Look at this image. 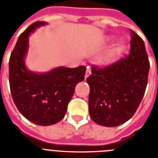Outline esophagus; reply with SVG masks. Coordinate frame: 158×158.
Returning a JSON list of instances; mask_svg holds the SVG:
<instances>
[{
    "label": "esophagus",
    "mask_w": 158,
    "mask_h": 158,
    "mask_svg": "<svg viewBox=\"0 0 158 158\" xmlns=\"http://www.w3.org/2000/svg\"><path fill=\"white\" fill-rule=\"evenodd\" d=\"M91 75V69L89 68V66L87 67V70H86V73H85V78H88L89 75Z\"/></svg>",
    "instance_id": "1"
}]
</instances>
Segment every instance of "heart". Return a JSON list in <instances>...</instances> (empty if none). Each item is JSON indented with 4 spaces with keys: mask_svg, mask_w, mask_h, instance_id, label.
Returning a JSON list of instances; mask_svg holds the SVG:
<instances>
[{
    "mask_svg": "<svg viewBox=\"0 0 158 158\" xmlns=\"http://www.w3.org/2000/svg\"><path fill=\"white\" fill-rule=\"evenodd\" d=\"M125 43L123 40H119L116 44H114L112 48H110L108 53L106 54V62H112V61H114L117 57H119L123 52V51L125 50Z\"/></svg>",
    "mask_w": 158,
    "mask_h": 158,
    "instance_id": "b5f03b06",
    "label": "heart"
}]
</instances>
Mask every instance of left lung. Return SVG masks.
I'll return each mask as SVG.
<instances>
[{
    "instance_id": "left-lung-1",
    "label": "left lung",
    "mask_w": 158,
    "mask_h": 158,
    "mask_svg": "<svg viewBox=\"0 0 158 158\" xmlns=\"http://www.w3.org/2000/svg\"><path fill=\"white\" fill-rule=\"evenodd\" d=\"M130 53L105 67H92L87 78L90 87L91 118L104 127H117L134 115L148 83L149 61L143 40L130 30Z\"/></svg>"
}]
</instances>
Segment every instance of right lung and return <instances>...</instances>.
I'll list each match as a JSON object with an SVG mask.
<instances>
[{"instance_id":"right-lung-1","label":"right lung","mask_w":158,"mask_h":158,"mask_svg":"<svg viewBox=\"0 0 158 158\" xmlns=\"http://www.w3.org/2000/svg\"><path fill=\"white\" fill-rule=\"evenodd\" d=\"M45 24L35 22L19 35L9 61V81L15 106L26 118L40 126L52 125L63 118L75 86L84 79L86 71L84 66L57 67L44 74L27 69L24 58L29 35Z\"/></svg>"}]
</instances>
